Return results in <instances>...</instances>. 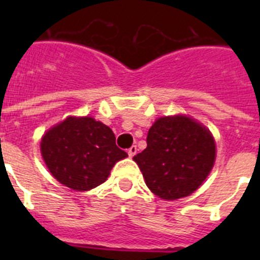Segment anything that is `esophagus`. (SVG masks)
<instances>
[{
  "mask_svg": "<svg viewBox=\"0 0 260 260\" xmlns=\"http://www.w3.org/2000/svg\"><path fill=\"white\" fill-rule=\"evenodd\" d=\"M137 151H138L137 146H132V147H130V148H128V150H127L128 156H130V157H133V156H134L135 153H137Z\"/></svg>",
  "mask_w": 260,
  "mask_h": 260,
  "instance_id": "1",
  "label": "esophagus"
}]
</instances>
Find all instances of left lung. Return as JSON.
Wrapping results in <instances>:
<instances>
[{
  "instance_id": "1",
  "label": "left lung",
  "mask_w": 260,
  "mask_h": 260,
  "mask_svg": "<svg viewBox=\"0 0 260 260\" xmlns=\"http://www.w3.org/2000/svg\"><path fill=\"white\" fill-rule=\"evenodd\" d=\"M133 158L153 194L176 201L192 194L207 178L215 164V139L190 117H161L148 130L146 150Z\"/></svg>"
}]
</instances>
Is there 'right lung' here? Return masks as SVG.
<instances>
[{
    "label": "right lung",
    "instance_id": "obj_1",
    "mask_svg": "<svg viewBox=\"0 0 260 260\" xmlns=\"http://www.w3.org/2000/svg\"><path fill=\"white\" fill-rule=\"evenodd\" d=\"M40 151L52 176L75 191L102 185L114 164L127 157L113 132L92 117H68L53 126L41 138Z\"/></svg>",
    "mask_w": 260,
    "mask_h": 260
}]
</instances>
